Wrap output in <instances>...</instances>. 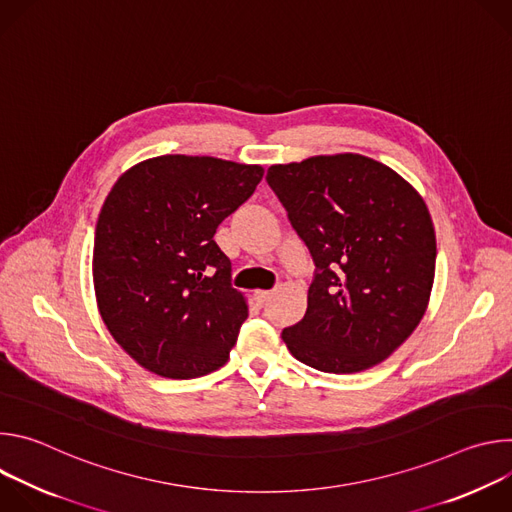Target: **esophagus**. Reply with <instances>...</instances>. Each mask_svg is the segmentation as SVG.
Segmentation results:
<instances>
[{
  "mask_svg": "<svg viewBox=\"0 0 512 512\" xmlns=\"http://www.w3.org/2000/svg\"><path fill=\"white\" fill-rule=\"evenodd\" d=\"M253 296H255V302H257V304H265V302L271 298V291H269V289H257Z\"/></svg>",
  "mask_w": 512,
  "mask_h": 512,
  "instance_id": "34e87169",
  "label": "esophagus"
}]
</instances>
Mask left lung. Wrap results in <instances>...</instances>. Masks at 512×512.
<instances>
[{"mask_svg": "<svg viewBox=\"0 0 512 512\" xmlns=\"http://www.w3.org/2000/svg\"><path fill=\"white\" fill-rule=\"evenodd\" d=\"M267 182L318 269L306 316L281 332L285 346L322 373L377 367L429 304L435 231L425 200L395 170L360 154L275 164Z\"/></svg>", "mask_w": 512, "mask_h": 512, "instance_id": "obj_1", "label": "left lung"}]
</instances>
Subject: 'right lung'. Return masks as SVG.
<instances>
[{
    "mask_svg": "<svg viewBox=\"0 0 512 512\" xmlns=\"http://www.w3.org/2000/svg\"><path fill=\"white\" fill-rule=\"evenodd\" d=\"M263 174L257 164L174 154L143 160L113 184L95 231V298L139 367L196 379L229 360L249 308L214 233Z\"/></svg>",
    "mask_w": 512,
    "mask_h": 512,
    "instance_id": "add662e5",
    "label": "right lung"
}]
</instances>
